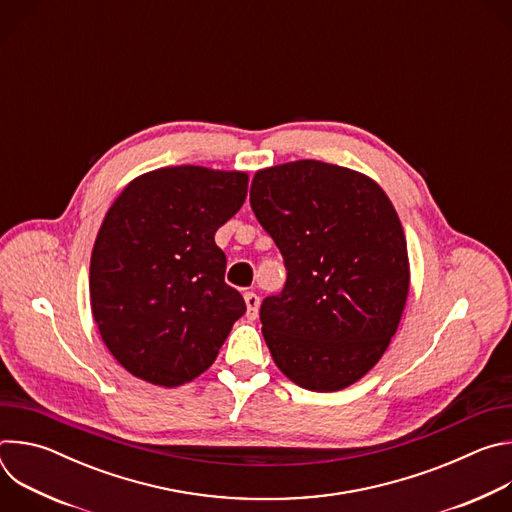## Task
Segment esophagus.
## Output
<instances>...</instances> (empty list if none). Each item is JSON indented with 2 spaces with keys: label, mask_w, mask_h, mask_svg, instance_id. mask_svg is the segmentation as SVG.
Wrapping results in <instances>:
<instances>
[{
  "label": "esophagus",
  "mask_w": 512,
  "mask_h": 512,
  "mask_svg": "<svg viewBox=\"0 0 512 512\" xmlns=\"http://www.w3.org/2000/svg\"><path fill=\"white\" fill-rule=\"evenodd\" d=\"M259 296L253 294V291H247L245 294V306H247V318L249 320H255L257 314H259Z\"/></svg>",
  "instance_id": "obj_1"
}]
</instances>
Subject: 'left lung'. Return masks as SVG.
I'll return each mask as SVG.
<instances>
[{"label":"left lung","instance_id":"1","mask_svg":"<svg viewBox=\"0 0 512 512\" xmlns=\"http://www.w3.org/2000/svg\"><path fill=\"white\" fill-rule=\"evenodd\" d=\"M249 200L287 267L261 304L277 369L308 391L354 385L389 348L409 294L393 202L367 174L318 160L259 170Z\"/></svg>","mask_w":512,"mask_h":512}]
</instances>
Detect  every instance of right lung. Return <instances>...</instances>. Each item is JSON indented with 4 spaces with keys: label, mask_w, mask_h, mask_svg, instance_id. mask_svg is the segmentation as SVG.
Wrapping results in <instances>:
<instances>
[{
    "label": "right lung",
    "mask_w": 512,
    "mask_h": 512,
    "mask_svg": "<svg viewBox=\"0 0 512 512\" xmlns=\"http://www.w3.org/2000/svg\"><path fill=\"white\" fill-rule=\"evenodd\" d=\"M247 186V172L168 166L133 178L109 206L91 253V310L133 377L158 387L194 381L245 314L214 233Z\"/></svg>",
    "instance_id": "1"
}]
</instances>
